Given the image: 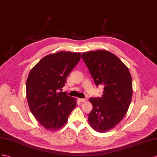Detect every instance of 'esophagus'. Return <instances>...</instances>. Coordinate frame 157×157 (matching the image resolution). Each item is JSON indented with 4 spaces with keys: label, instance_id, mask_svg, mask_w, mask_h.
<instances>
[{
    "label": "esophagus",
    "instance_id": "obj_1",
    "mask_svg": "<svg viewBox=\"0 0 157 157\" xmlns=\"http://www.w3.org/2000/svg\"><path fill=\"white\" fill-rule=\"evenodd\" d=\"M79 101L81 102H86L87 101V98H83V99H78Z\"/></svg>",
    "mask_w": 157,
    "mask_h": 157
}]
</instances>
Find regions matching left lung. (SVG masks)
<instances>
[{
	"mask_svg": "<svg viewBox=\"0 0 157 157\" xmlns=\"http://www.w3.org/2000/svg\"><path fill=\"white\" fill-rule=\"evenodd\" d=\"M95 86H104L101 97L90 99L93 109L88 121L95 130L104 132L123 119L132 98V78L127 66L117 56L106 50L83 53Z\"/></svg>",
	"mask_w": 157,
	"mask_h": 157,
	"instance_id": "left-lung-1",
	"label": "left lung"
}]
</instances>
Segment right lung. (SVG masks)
<instances>
[{
  "label": "right lung",
  "instance_id": "right-lung-1",
  "mask_svg": "<svg viewBox=\"0 0 157 157\" xmlns=\"http://www.w3.org/2000/svg\"><path fill=\"white\" fill-rule=\"evenodd\" d=\"M80 58V53L59 52L44 57L30 71L26 84L28 103L34 117L48 130L62 128L76 105L75 99L59 90Z\"/></svg>",
  "mask_w": 157,
  "mask_h": 157
}]
</instances>
